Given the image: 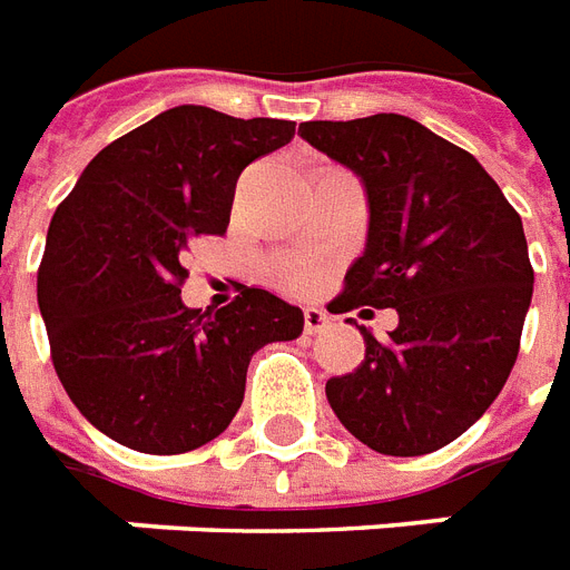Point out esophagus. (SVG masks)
I'll return each mask as SVG.
<instances>
[{
	"instance_id": "34e87169",
	"label": "esophagus",
	"mask_w": 570,
	"mask_h": 570,
	"mask_svg": "<svg viewBox=\"0 0 570 570\" xmlns=\"http://www.w3.org/2000/svg\"><path fill=\"white\" fill-rule=\"evenodd\" d=\"M332 325L328 314L320 307H304V334H323Z\"/></svg>"
}]
</instances>
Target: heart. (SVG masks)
Listing matches in <instances>:
<instances>
[{
  "instance_id": "obj_1",
  "label": "heart",
  "mask_w": 570,
  "mask_h": 570,
  "mask_svg": "<svg viewBox=\"0 0 570 570\" xmlns=\"http://www.w3.org/2000/svg\"><path fill=\"white\" fill-rule=\"evenodd\" d=\"M298 281H304V277H298Z\"/></svg>"
}]
</instances>
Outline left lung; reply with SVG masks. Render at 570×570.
Wrapping results in <instances>:
<instances>
[{
	"mask_svg": "<svg viewBox=\"0 0 570 570\" xmlns=\"http://www.w3.org/2000/svg\"><path fill=\"white\" fill-rule=\"evenodd\" d=\"M298 134L367 199L364 250L332 307L397 311L385 343L358 325L364 362L325 397L367 449L430 454L490 410L514 367L535 284L523 220L469 151L410 116L302 121Z\"/></svg>",
	"mask_w": 570,
	"mask_h": 570,
	"instance_id": "8db88e82",
	"label": "left lung"
}]
</instances>
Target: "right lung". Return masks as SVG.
Wrapping results in <instances>:
<instances>
[{"mask_svg":"<svg viewBox=\"0 0 570 570\" xmlns=\"http://www.w3.org/2000/svg\"><path fill=\"white\" fill-rule=\"evenodd\" d=\"M293 134L295 121L181 104L98 151L56 208L38 272L53 367L125 449L181 454L220 436L250 355L302 334V307L268 289L245 286L215 314L179 289L190 238L227 233L242 169Z\"/></svg>","mask_w":570,"mask_h":570,"instance_id":"obj_1","label":"right lung"}]
</instances>
